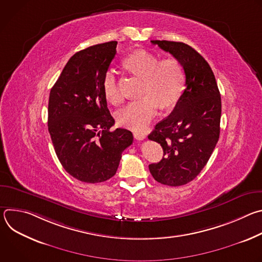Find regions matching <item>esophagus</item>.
Wrapping results in <instances>:
<instances>
[{"mask_svg":"<svg viewBox=\"0 0 262 262\" xmlns=\"http://www.w3.org/2000/svg\"><path fill=\"white\" fill-rule=\"evenodd\" d=\"M134 137H135V139H136V140H138V141H142V140H144V139L146 138V135H145V134H142V133L135 132V133H134Z\"/></svg>","mask_w":262,"mask_h":262,"instance_id":"34e87169","label":"esophagus"}]
</instances>
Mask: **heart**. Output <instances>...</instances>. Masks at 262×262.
<instances>
[{"label": "heart", "instance_id": "1", "mask_svg": "<svg viewBox=\"0 0 262 262\" xmlns=\"http://www.w3.org/2000/svg\"><path fill=\"white\" fill-rule=\"evenodd\" d=\"M125 63L136 76L145 80L142 99L130 101L117 113L118 122L132 129H144L158 115L160 103L169 107L176 103L184 89V71L175 59L161 61L151 53L138 51ZM102 88L105 98L112 103L122 100L116 80V70L108 68L103 77Z\"/></svg>", "mask_w": 262, "mask_h": 262}]
</instances>
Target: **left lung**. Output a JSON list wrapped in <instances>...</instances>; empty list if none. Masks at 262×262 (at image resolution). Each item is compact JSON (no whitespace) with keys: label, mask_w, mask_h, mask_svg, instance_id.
<instances>
[{"label":"left lung","mask_w":262,"mask_h":262,"mask_svg":"<svg viewBox=\"0 0 262 262\" xmlns=\"http://www.w3.org/2000/svg\"><path fill=\"white\" fill-rule=\"evenodd\" d=\"M151 43L170 53L185 73L186 88L172 113L148 136L164 150L161 162L149 165V171L158 182L179 186L197 177L219 141L221 95L209 64L193 48L168 40Z\"/></svg>","instance_id":"left-lung-1"}]
</instances>
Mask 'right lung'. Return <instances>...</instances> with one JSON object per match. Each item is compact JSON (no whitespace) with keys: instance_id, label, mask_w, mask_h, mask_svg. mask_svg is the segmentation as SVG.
Segmentation results:
<instances>
[{"instance_id":"right-lung-1","label":"right lung","mask_w":262,"mask_h":262,"mask_svg":"<svg viewBox=\"0 0 262 262\" xmlns=\"http://www.w3.org/2000/svg\"><path fill=\"white\" fill-rule=\"evenodd\" d=\"M116 47L110 41L74 54L50 93L48 126L56 155L68 174L87 183L113 177L134 140L125 128L110 130L115 120L102 82Z\"/></svg>"}]
</instances>
